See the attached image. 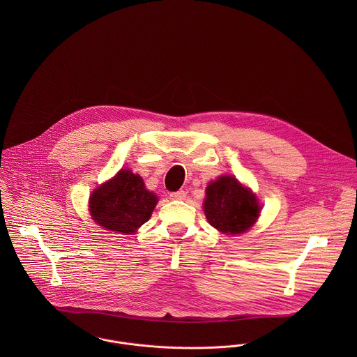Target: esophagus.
Returning <instances> with one entry per match:
<instances>
[{
    "instance_id": "obj_1",
    "label": "esophagus",
    "mask_w": 357,
    "mask_h": 357,
    "mask_svg": "<svg viewBox=\"0 0 357 357\" xmlns=\"http://www.w3.org/2000/svg\"><path fill=\"white\" fill-rule=\"evenodd\" d=\"M170 198L174 199V201H184L187 198V192L180 190V191H176V192H172L170 194Z\"/></svg>"
}]
</instances>
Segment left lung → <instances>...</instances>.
<instances>
[{"instance_id": "8db88e82", "label": "left lung", "mask_w": 357, "mask_h": 357, "mask_svg": "<svg viewBox=\"0 0 357 357\" xmlns=\"http://www.w3.org/2000/svg\"><path fill=\"white\" fill-rule=\"evenodd\" d=\"M204 210L211 227L231 235L246 232L259 215L255 195L232 176H222L208 184Z\"/></svg>"}]
</instances>
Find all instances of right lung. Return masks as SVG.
I'll list each match as a JSON object with an SVG mask.
<instances>
[{
  "label": "right lung",
  "mask_w": 357,
  "mask_h": 357,
  "mask_svg": "<svg viewBox=\"0 0 357 357\" xmlns=\"http://www.w3.org/2000/svg\"><path fill=\"white\" fill-rule=\"evenodd\" d=\"M156 202V195L146 190L140 176L122 169L92 194L89 210L105 229L133 234L150 220Z\"/></svg>",
  "instance_id": "obj_1"
}]
</instances>
